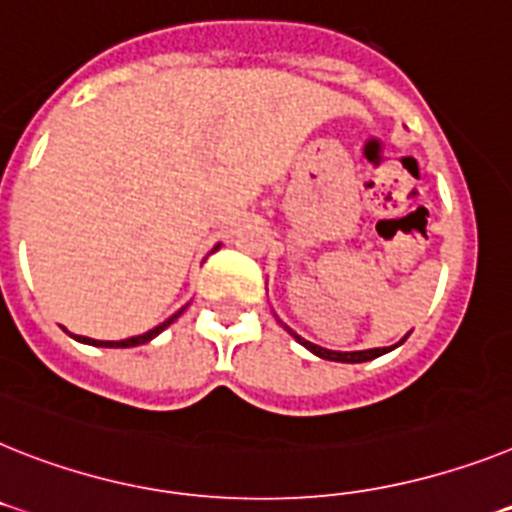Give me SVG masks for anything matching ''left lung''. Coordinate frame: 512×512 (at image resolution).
I'll use <instances>...</instances> for the list:
<instances>
[{"mask_svg":"<svg viewBox=\"0 0 512 512\" xmlns=\"http://www.w3.org/2000/svg\"><path fill=\"white\" fill-rule=\"evenodd\" d=\"M286 330H289V328H286ZM289 333L296 338V341L302 343L304 349H309L315 356H320V359H330V362L359 364V362H369V359H377V356L388 354V351L395 349V346H388V349H367V351H330V349H322V346H317V343L304 341L302 336H296L294 330H289Z\"/></svg>","mask_w":512,"mask_h":512,"instance_id":"left-lung-1","label":"left lung"}]
</instances>
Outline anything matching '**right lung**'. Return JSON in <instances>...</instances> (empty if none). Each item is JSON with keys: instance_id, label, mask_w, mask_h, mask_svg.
Listing matches in <instances>:
<instances>
[{"instance_id": "obj_1", "label": "right lung", "mask_w": 512, "mask_h": 512, "mask_svg": "<svg viewBox=\"0 0 512 512\" xmlns=\"http://www.w3.org/2000/svg\"><path fill=\"white\" fill-rule=\"evenodd\" d=\"M184 307L176 312V315H171L169 320H163L161 325H156L153 330H148V333H143V336H132V338H124V341H93V338H83V336H77V341H83V343H90V346H109V349H127V346H140V343H148L150 338H156L161 330H166L171 325V322L176 320V317L182 315Z\"/></svg>"}]
</instances>
